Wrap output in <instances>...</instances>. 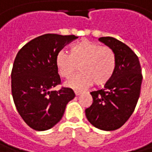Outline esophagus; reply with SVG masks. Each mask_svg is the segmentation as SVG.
I'll use <instances>...</instances> for the list:
<instances>
[{"mask_svg": "<svg viewBox=\"0 0 152 152\" xmlns=\"http://www.w3.org/2000/svg\"><path fill=\"white\" fill-rule=\"evenodd\" d=\"M75 94H76V96H79V95H80L81 94V92H80V91H75Z\"/></svg>", "mask_w": 152, "mask_h": 152, "instance_id": "1", "label": "esophagus"}]
</instances>
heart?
<instances>
[{
  "instance_id": "obj_1",
  "label": "heart",
  "mask_w": 152,
  "mask_h": 152,
  "mask_svg": "<svg viewBox=\"0 0 152 152\" xmlns=\"http://www.w3.org/2000/svg\"><path fill=\"white\" fill-rule=\"evenodd\" d=\"M55 62L60 76L65 79L72 77L79 66L80 72L66 83L67 87L75 91L84 90L93 82L97 86L106 84L113 78L117 64L113 49L89 40L73 45L70 54L60 52Z\"/></svg>"
}]
</instances>
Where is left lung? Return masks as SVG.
Returning <instances> with one entry per match:
<instances>
[{
	"label": "left lung",
	"instance_id": "left-lung-1",
	"mask_svg": "<svg viewBox=\"0 0 152 152\" xmlns=\"http://www.w3.org/2000/svg\"><path fill=\"white\" fill-rule=\"evenodd\" d=\"M99 40L113 50L116 70L103 89L91 92L93 101L85 112L94 127L114 131L120 128L133 113L143 76L137 56L127 45L113 37H101Z\"/></svg>",
	"mask_w": 152,
	"mask_h": 152
}]
</instances>
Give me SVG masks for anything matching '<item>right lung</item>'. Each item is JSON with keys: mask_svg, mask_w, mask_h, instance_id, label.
<instances>
[{"mask_svg": "<svg viewBox=\"0 0 152 152\" xmlns=\"http://www.w3.org/2000/svg\"><path fill=\"white\" fill-rule=\"evenodd\" d=\"M75 35L47 34L27 43L17 53L11 73V88L17 111L28 126L35 131L53 127L63 116L75 93L60 84L56 56Z\"/></svg>", "mask_w": 152, "mask_h": 152, "instance_id": "right-lung-1", "label": "right lung"}]
</instances>
